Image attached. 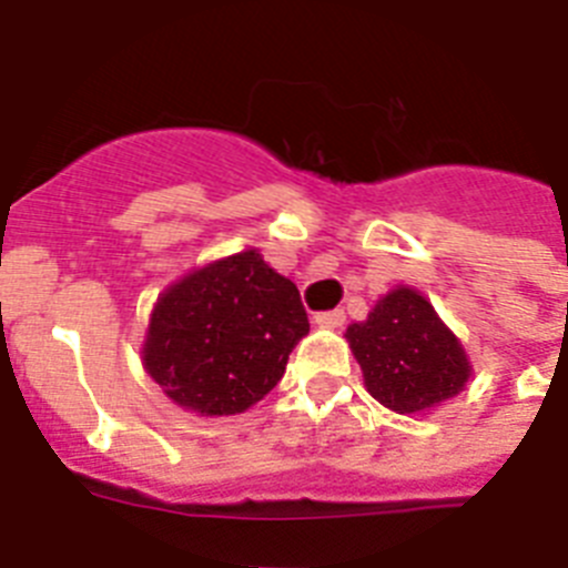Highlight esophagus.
Listing matches in <instances>:
<instances>
[{
  "label": "esophagus",
  "mask_w": 568,
  "mask_h": 568,
  "mask_svg": "<svg viewBox=\"0 0 568 568\" xmlns=\"http://www.w3.org/2000/svg\"><path fill=\"white\" fill-rule=\"evenodd\" d=\"M344 321H346L344 310H327V313L315 315V324L324 329H341L344 327Z\"/></svg>",
  "instance_id": "1"
}]
</instances>
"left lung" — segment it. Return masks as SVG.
Wrapping results in <instances>:
<instances>
[{"label":"left lung","instance_id":"left-lung-1","mask_svg":"<svg viewBox=\"0 0 568 568\" xmlns=\"http://www.w3.org/2000/svg\"><path fill=\"white\" fill-rule=\"evenodd\" d=\"M366 393L398 415L429 413L471 375L464 344L418 290L395 287L366 321L346 327Z\"/></svg>","mask_w":568,"mask_h":568}]
</instances>
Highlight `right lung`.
<instances>
[{
	"label": "right lung",
	"mask_w": 568,
	"mask_h": 568,
	"mask_svg": "<svg viewBox=\"0 0 568 568\" xmlns=\"http://www.w3.org/2000/svg\"><path fill=\"white\" fill-rule=\"evenodd\" d=\"M307 333L298 287L258 250H244L159 295L142 361L173 404L199 415H235L278 384Z\"/></svg>",
	"instance_id": "obj_1"
}]
</instances>
